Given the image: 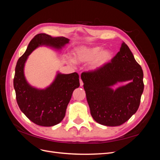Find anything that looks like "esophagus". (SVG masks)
<instances>
[{"mask_svg":"<svg viewBox=\"0 0 160 160\" xmlns=\"http://www.w3.org/2000/svg\"><path fill=\"white\" fill-rule=\"evenodd\" d=\"M83 81L81 80V79H80V86H81V87H82V86H83Z\"/></svg>","mask_w":160,"mask_h":160,"instance_id":"1","label":"esophagus"}]
</instances>
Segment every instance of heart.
Returning a JSON list of instances; mask_svg holds the SVG:
<instances>
[{"label": "heart", "mask_w": 160, "mask_h": 160, "mask_svg": "<svg viewBox=\"0 0 160 160\" xmlns=\"http://www.w3.org/2000/svg\"><path fill=\"white\" fill-rule=\"evenodd\" d=\"M112 57V53L110 51H103L99 47L88 48L81 47L74 52V59L80 62H89L97 59L95 62V68H99L108 62Z\"/></svg>", "instance_id": "obj_1"}]
</instances>
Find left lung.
I'll return each mask as SVG.
<instances>
[{"label":"left lung","instance_id":"obj_1","mask_svg":"<svg viewBox=\"0 0 160 160\" xmlns=\"http://www.w3.org/2000/svg\"><path fill=\"white\" fill-rule=\"evenodd\" d=\"M91 115L96 122L106 126H119L136 113L143 91V72L128 46L122 42L120 51L109 62L82 72ZM131 80L115 90L118 82Z\"/></svg>","mask_w":160,"mask_h":160}]
</instances>
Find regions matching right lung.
Listing matches in <instances>:
<instances>
[{
  "label": "right lung",
  "mask_w": 160,
  "mask_h": 160,
  "mask_svg": "<svg viewBox=\"0 0 160 160\" xmlns=\"http://www.w3.org/2000/svg\"><path fill=\"white\" fill-rule=\"evenodd\" d=\"M69 41L63 37H52L45 33L38 34L17 61L13 80L17 103L22 112L38 125L51 127L63 119L72 92L80 85L79 75L76 72L57 73L49 87L38 89L27 83L24 75L25 63L28 55L38 47L46 45L61 49Z\"/></svg>",
  "instance_id": "obj_1"
}]
</instances>
